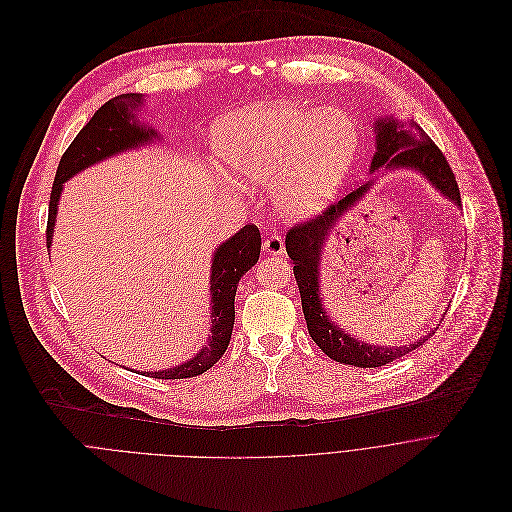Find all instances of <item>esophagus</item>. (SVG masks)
<instances>
[{"label": "esophagus", "mask_w": 512, "mask_h": 512, "mask_svg": "<svg viewBox=\"0 0 512 512\" xmlns=\"http://www.w3.org/2000/svg\"><path fill=\"white\" fill-rule=\"evenodd\" d=\"M262 250L274 256H282L284 254V240L278 234H270L264 242H262Z\"/></svg>", "instance_id": "34e87169"}]
</instances>
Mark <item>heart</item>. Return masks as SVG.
I'll return each instance as SVG.
<instances>
[{"label": "heart", "instance_id": "1", "mask_svg": "<svg viewBox=\"0 0 512 512\" xmlns=\"http://www.w3.org/2000/svg\"><path fill=\"white\" fill-rule=\"evenodd\" d=\"M214 149L238 177L272 183L284 214L309 216L327 206L351 173L361 131L347 113L278 100L224 119Z\"/></svg>", "mask_w": 512, "mask_h": 512}]
</instances>
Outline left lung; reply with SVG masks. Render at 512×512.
Segmentation results:
<instances>
[{
  "label": "left lung",
  "mask_w": 512,
  "mask_h": 512,
  "mask_svg": "<svg viewBox=\"0 0 512 512\" xmlns=\"http://www.w3.org/2000/svg\"><path fill=\"white\" fill-rule=\"evenodd\" d=\"M375 133L377 151L371 161V173L383 167L416 169L436 189H440V193H444L450 201L456 203V206H460V189L452 173V167L424 129H420L414 121H410V127L405 129L391 117L375 121ZM371 183L373 181H367L359 189L345 195L341 201L331 203V206L325 208V212H321L319 216L294 224L286 232V252L294 264L292 270L300 290L302 313L309 335L325 355L339 363L355 367H381L385 363H391L407 353H412L434 335L432 331L424 339L405 347H375L369 343H361L347 335L345 331H341L323 309L319 290V260L323 256V244L337 226V220L355 206V203L365 195V191L371 187Z\"/></svg>",
  "instance_id": "obj_1"
}]
</instances>
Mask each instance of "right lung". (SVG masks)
<instances>
[{
    "instance_id": "1",
    "label": "right lung",
    "mask_w": 512,
    "mask_h": 512,
    "mask_svg": "<svg viewBox=\"0 0 512 512\" xmlns=\"http://www.w3.org/2000/svg\"><path fill=\"white\" fill-rule=\"evenodd\" d=\"M143 105V94L129 92L119 94L105 102L92 119L82 127L70 147L64 151L52 193H50V208H48V226H46V246L52 244L58 201L62 193V183L74 177L78 171L117 155L127 149L141 147L151 143L157 133L151 127L141 125L135 119V111ZM260 230L254 224L244 226L236 236L226 240L216 252L212 260V276H210V292H212V335L208 345L197 355H193L187 363L175 365L173 369L163 371H147L143 375L155 379H185L201 375L208 371L220 357L226 353L232 329H234V298L240 278L258 262L260 256Z\"/></svg>"
}]
</instances>
